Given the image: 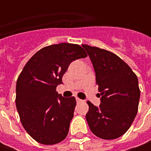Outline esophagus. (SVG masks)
I'll use <instances>...</instances> for the list:
<instances>
[{
	"instance_id": "1",
	"label": "esophagus",
	"mask_w": 151,
	"mask_h": 151,
	"mask_svg": "<svg viewBox=\"0 0 151 151\" xmlns=\"http://www.w3.org/2000/svg\"><path fill=\"white\" fill-rule=\"evenodd\" d=\"M76 102H81V101H82L81 99H80V98H78V97H76Z\"/></svg>"
}]
</instances>
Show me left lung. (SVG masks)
I'll return each instance as SVG.
<instances>
[{
    "mask_svg": "<svg viewBox=\"0 0 151 151\" xmlns=\"http://www.w3.org/2000/svg\"><path fill=\"white\" fill-rule=\"evenodd\" d=\"M96 74L101 104L87 101L86 119L91 132L101 139L122 136L135 119L140 96L139 81L131 68L113 53L83 44Z\"/></svg>",
    "mask_w": 151,
    "mask_h": 151,
    "instance_id": "obj_1",
    "label": "left lung"
}]
</instances>
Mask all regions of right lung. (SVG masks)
<instances>
[{
    "label": "right lung",
    "instance_id": "add662e5",
    "mask_svg": "<svg viewBox=\"0 0 151 151\" xmlns=\"http://www.w3.org/2000/svg\"><path fill=\"white\" fill-rule=\"evenodd\" d=\"M87 56L78 44H54L27 61L16 86V106L23 128L37 142L55 145L68 134L76 101L56 91L70 63Z\"/></svg>",
    "mask_w": 151,
    "mask_h": 151
}]
</instances>
